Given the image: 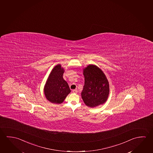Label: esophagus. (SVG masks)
<instances>
[{"label": "esophagus", "instance_id": "esophagus-1", "mask_svg": "<svg viewBox=\"0 0 153 153\" xmlns=\"http://www.w3.org/2000/svg\"><path fill=\"white\" fill-rule=\"evenodd\" d=\"M72 92H73V93H74V94H76L77 92H78V91H77L76 89H74V90H72Z\"/></svg>", "mask_w": 153, "mask_h": 153}]
</instances>
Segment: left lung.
<instances>
[{
  "instance_id": "1",
  "label": "left lung",
  "mask_w": 153,
  "mask_h": 153,
  "mask_svg": "<svg viewBox=\"0 0 153 153\" xmlns=\"http://www.w3.org/2000/svg\"><path fill=\"white\" fill-rule=\"evenodd\" d=\"M85 85L81 97L85 104L95 107L106 102L109 92V83L102 71L95 65L83 68Z\"/></svg>"
}]
</instances>
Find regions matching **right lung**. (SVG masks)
Segmentation results:
<instances>
[{
	"instance_id": "1",
	"label": "right lung",
	"mask_w": 153,
	"mask_h": 153,
	"mask_svg": "<svg viewBox=\"0 0 153 153\" xmlns=\"http://www.w3.org/2000/svg\"><path fill=\"white\" fill-rule=\"evenodd\" d=\"M64 70L61 64L55 66L51 71L44 87L47 100L53 104H61L71 92L68 83L63 79Z\"/></svg>"
}]
</instances>
